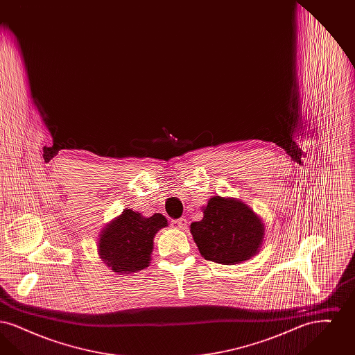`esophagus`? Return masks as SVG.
I'll use <instances>...</instances> for the list:
<instances>
[{"mask_svg":"<svg viewBox=\"0 0 355 355\" xmlns=\"http://www.w3.org/2000/svg\"><path fill=\"white\" fill-rule=\"evenodd\" d=\"M171 225H173L175 229H180V230H186V229H187V220H186L185 218L173 220Z\"/></svg>","mask_w":355,"mask_h":355,"instance_id":"obj_1","label":"esophagus"}]
</instances>
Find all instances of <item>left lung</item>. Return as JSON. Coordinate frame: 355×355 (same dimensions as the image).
<instances>
[{
    "label": "left lung",
    "instance_id": "8db88e82",
    "mask_svg": "<svg viewBox=\"0 0 355 355\" xmlns=\"http://www.w3.org/2000/svg\"><path fill=\"white\" fill-rule=\"evenodd\" d=\"M202 211V220L190 225V233L205 259L234 265L259 252L265 225L246 203L216 196Z\"/></svg>",
    "mask_w": 355,
    "mask_h": 355
}]
</instances>
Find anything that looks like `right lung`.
Instances as JSON below:
<instances>
[{
    "instance_id": "right-lung-1",
    "label": "right lung",
    "mask_w": 355,
    "mask_h": 355,
    "mask_svg": "<svg viewBox=\"0 0 355 355\" xmlns=\"http://www.w3.org/2000/svg\"><path fill=\"white\" fill-rule=\"evenodd\" d=\"M165 226L168 220L159 213L148 218L126 209L103 227L98 241L100 258L119 274L142 270L150 263L154 236Z\"/></svg>"
}]
</instances>
